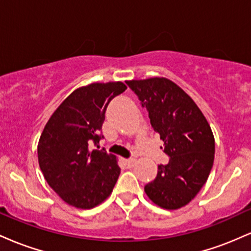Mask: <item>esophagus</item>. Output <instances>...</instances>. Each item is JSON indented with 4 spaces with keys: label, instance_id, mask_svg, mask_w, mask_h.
Here are the masks:
<instances>
[{
    "label": "esophagus",
    "instance_id": "esophagus-1",
    "mask_svg": "<svg viewBox=\"0 0 251 251\" xmlns=\"http://www.w3.org/2000/svg\"><path fill=\"white\" fill-rule=\"evenodd\" d=\"M125 163L128 168H133L135 164V159L134 158H129V159H125Z\"/></svg>",
    "mask_w": 251,
    "mask_h": 251
}]
</instances>
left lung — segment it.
Instances as JSON below:
<instances>
[{
  "instance_id": "1",
  "label": "left lung",
  "mask_w": 251,
  "mask_h": 251,
  "mask_svg": "<svg viewBox=\"0 0 251 251\" xmlns=\"http://www.w3.org/2000/svg\"><path fill=\"white\" fill-rule=\"evenodd\" d=\"M126 83L148 109L170 157L169 164L158 165L157 177L144 190L160 208L185 206L203 188L214 165L215 138L208 120L194 100L166 77Z\"/></svg>"
}]
</instances>
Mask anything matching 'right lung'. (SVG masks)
<instances>
[{
  "instance_id": "1",
  "label": "right lung",
  "mask_w": 251,
  "mask_h": 251,
  "mask_svg": "<svg viewBox=\"0 0 251 251\" xmlns=\"http://www.w3.org/2000/svg\"><path fill=\"white\" fill-rule=\"evenodd\" d=\"M126 88L120 81L77 88L43 128L37 145L40 169L50 188L72 206L94 208L116 185L120 175L116 155L105 149L91 151L88 145L100 142L106 108Z\"/></svg>"
}]
</instances>
